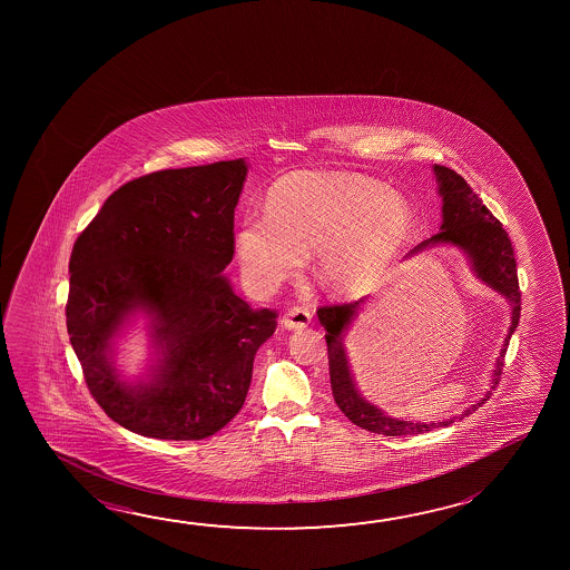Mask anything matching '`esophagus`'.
<instances>
[{
    "label": "esophagus",
    "instance_id": "obj_1",
    "mask_svg": "<svg viewBox=\"0 0 570 570\" xmlns=\"http://www.w3.org/2000/svg\"><path fill=\"white\" fill-rule=\"evenodd\" d=\"M281 322L282 326L286 327V330H302V327L308 326L309 322H312V314L304 306H294V308H289L282 316Z\"/></svg>",
    "mask_w": 570,
    "mask_h": 570
}]
</instances>
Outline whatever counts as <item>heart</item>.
Segmentation results:
<instances>
[{
	"label": "heart",
	"instance_id": "obj_1",
	"mask_svg": "<svg viewBox=\"0 0 570 570\" xmlns=\"http://www.w3.org/2000/svg\"><path fill=\"white\" fill-rule=\"evenodd\" d=\"M413 230L410 200L354 173H298L271 188L264 216H244L234 254L244 282L272 292L316 253L327 288L355 294L390 271Z\"/></svg>",
	"mask_w": 570,
	"mask_h": 570
}]
</instances>
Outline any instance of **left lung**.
Segmentation results:
<instances>
[{
  "mask_svg": "<svg viewBox=\"0 0 570 570\" xmlns=\"http://www.w3.org/2000/svg\"><path fill=\"white\" fill-rule=\"evenodd\" d=\"M433 175L438 180V193L441 196V226L438 234H433L428 240L411 248L410 253L405 254V258H411L433 246H455L465 254L476 281L483 282L485 286L494 289L499 296H503L509 302L511 326L504 337L499 357L494 360L493 375H491V390H493L501 375L507 345L519 326V317H521V292L517 281L513 244L509 234L504 233L501 223L489 213L483 200L466 185L465 178L458 175L455 170L439 167V165H433ZM365 299L367 298L317 309V320L326 330L332 393L337 407L344 411L347 420L362 430L387 435V438H400V435H415L423 431L448 428L453 421L465 417L489 400L491 392H487L479 402L466 407L461 415L441 421H405L402 417H392L380 410L375 403L367 402L357 390L347 350H345L347 330L354 324Z\"/></svg>",
  "mask_w": 570,
  "mask_h": 570,
  "instance_id": "1",
  "label": "left lung"
}]
</instances>
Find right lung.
Masks as SVG:
<instances>
[{"label": "right lung", "instance_id": "right-lung-1", "mask_svg": "<svg viewBox=\"0 0 570 570\" xmlns=\"http://www.w3.org/2000/svg\"><path fill=\"white\" fill-rule=\"evenodd\" d=\"M246 173L234 159L135 178L76 240L67 332L95 402L125 430L210 438L244 405L256 350L276 330V314L250 308L223 274ZM137 316L154 354L129 381L114 340Z\"/></svg>", "mask_w": 570, "mask_h": 570}]
</instances>
